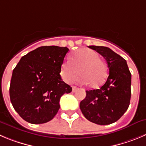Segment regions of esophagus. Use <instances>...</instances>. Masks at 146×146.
<instances>
[{
  "label": "esophagus",
  "instance_id": "1",
  "mask_svg": "<svg viewBox=\"0 0 146 146\" xmlns=\"http://www.w3.org/2000/svg\"><path fill=\"white\" fill-rule=\"evenodd\" d=\"M78 89V88L76 86H73V92H77Z\"/></svg>",
  "mask_w": 146,
  "mask_h": 146
}]
</instances>
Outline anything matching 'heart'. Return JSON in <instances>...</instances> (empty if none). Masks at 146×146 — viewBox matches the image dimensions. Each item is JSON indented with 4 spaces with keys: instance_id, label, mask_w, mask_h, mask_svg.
Here are the masks:
<instances>
[{
    "instance_id": "b5f03b06",
    "label": "heart",
    "mask_w": 146,
    "mask_h": 146,
    "mask_svg": "<svg viewBox=\"0 0 146 146\" xmlns=\"http://www.w3.org/2000/svg\"><path fill=\"white\" fill-rule=\"evenodd\" d=\"M80 75L81 82L89 84L92 88H98L104 84L107 78V68L96 52L90 49H81L73 54L70 61L61 65L60 74L64 81L70 83Z\"/></svg>"
}]
</instances>
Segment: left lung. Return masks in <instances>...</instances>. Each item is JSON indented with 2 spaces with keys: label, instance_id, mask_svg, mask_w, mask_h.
<instances>
[{
  "label": "left lung",
  "instance_id": "obj_1",
  "mask_svg": "<svg viewBox=\"0 0 146 146\" xmlns=\"http://www.w3.org/2000/svg\"><path fill=\"white\" fill-rule=\"evenodd\" d=\"M107 60L109 76L99 89L86 91V98L80 103L84 116L90 122L101 125L117 122L130 105L131 73L126 60L110 48L88 46Z\"/></svg>",
  "mask_w": 146,
  "mask_h": 146
}]
</instances>
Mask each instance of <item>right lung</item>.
Returning a JSON list of instances; mask_svg holds the SVG:
<instances>
[{"label": "right lung", "mask_w": 146, "mask_h": 146, "mask_svg": "<svg viewBox=\"0 0 146 146\" xmlns=\"http://www.w3.org/2000/svg\"><path fill=\"white\" fill-rule=\"evenodd\" d=\"M68 47L42 46L23 56L13 69L10 99L22 119L42 124L53 119L60 109V99L72 88L60 75Z\"/></svg>", "instance_id": "add662e5"}]
</instances>
